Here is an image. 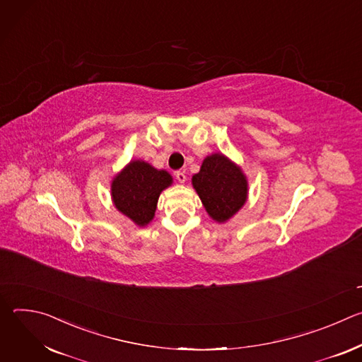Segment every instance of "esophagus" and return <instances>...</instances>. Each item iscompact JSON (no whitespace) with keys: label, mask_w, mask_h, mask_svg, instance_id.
<instances>
[{"label":"esophagus","mask_w":362,"mask_h":362,"mask_svg":"<svg viewBox=\"0 0 362 362\" xmlns=\"http://www.w3.org/2000/svg\"><path fill=\"white\" fill-rule=\"evenodd\" d=\"M175 177L177 179L179 183H185V182H186V175H185V172H182V170L175 172Z\"/></svg>","instance_id":"1"}]
</instances>
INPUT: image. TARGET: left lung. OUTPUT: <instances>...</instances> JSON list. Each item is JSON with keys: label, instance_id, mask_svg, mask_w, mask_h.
Here are the masks:
<instances>
[{"label": "left lung", "instance_id": "1", "mask_svg": "<svg viewBox=\"0 0 362 362\" xmlns=\"http://www.w3.org/2000/svg\"><path fill=\"white\" fill-rule=\"evenodd\" d=\"M192 185L206 212L218 223L229 221L247 199V180L242 169L222 153L206 158Z\"/></svg>", "mask_w": 362, "mask_h": 362}]
</instances>
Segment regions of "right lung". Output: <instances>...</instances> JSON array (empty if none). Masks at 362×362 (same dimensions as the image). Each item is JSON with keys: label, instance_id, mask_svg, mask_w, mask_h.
Here are the masks:
<instances>
[{"label": "right lung", "instance_id": "obj_1", "mask_svg": "<svg viewBox=\"0 0 362 362\" xmlns=\"http://www.w3.org/2000/svg\"><path fill=\"white\" fill-rule=\"evenodd\" d=\"M173 183L166 170H158L143 160H132L112 182V199L119 212L137 226L154 218L160 193Z\"/></svg>", "mask_w": 362, "mask_h": 362}]
</instances>
